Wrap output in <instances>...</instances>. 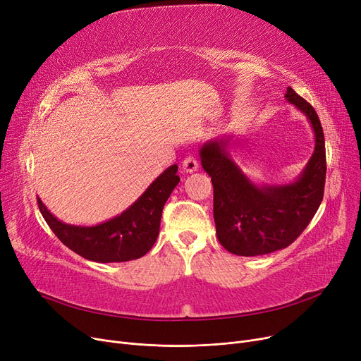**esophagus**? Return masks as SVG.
<instances>
[{"mask_svg":"<svg viewBox=\"0 0 361 361\" xmlns=\"http://www.w3.org/2000/svg\"><path fill=\"white\" fill-rule=\"evenodd\" d=\"M197 168H199V164H197V159L195 157H187L183 161V171H184V173H195V171H197Z\"/></svg>","mask_w":361,"mask_h":361,"instance_id":"obj_1","label":"esophagus"}]
</instances>
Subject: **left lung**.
Segmentation results:
<instances>
[{
    "instance_id": "obj_1",
    "label": "left lung",
    "mask_w": 361,
    "mask_h": 361,
    "mask_svg": "<svg viewBox=\"0 0 361 361\" xmlns=\"http://www.w3.org/2000/svg\"><path fill=\"white\" fill-rule=\"evenodd\" d=\"M286 98L306 114L314 131V152L300 177L283 185L257 187L231 159L226 142L200 147L202 166L214 185V218L224 249L237 256H260L286 249L305 231L324 199L325 136L314 108L294 89Z\"/></svg>"
}]
</instances>
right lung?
<instances>
[{"label":"right lung","instance_id":"obj_1","mask_svg":"<svg viewBox=\"0 0 361 361\" xmlns=\"http://www.w3.org/2000/svg\"><path fill=\"white\" fill-rule=\"evenodd\" d=\"M177 165H171L121 215L93 226L56 219L37 197L39 211L52 233L70 250L99 263L127 262L145 256L155 244L164 204L178 184Z\"/></svg>","mask_w":361,"mask_h":361}]
</instances>
